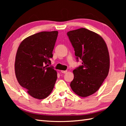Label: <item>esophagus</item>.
I'll return each instance as SVG.
<instances>
[{
  "mask_svg": "<svg viewBox=\"0 0 126 126\" xmlns=\"http://www.w3.org/2000/svg\"><path fill=\"white\" fill-rule=\"evenodd\" d=\"M61 72L63 74H66V73H67V70H62Z\"/></svg>",
  "mask_w": 126,
  "mask_h": 126,
  "instance_id": "1",
  "label": "esophagus"
}]
</instances>
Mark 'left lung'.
<instances>
[{
	"label": "left lung",
	"mask_w": 126,
	"mask_h": 126,
	"mask_svg": "<svg viewBox=\"0 0 126 126\" xmlns=\"http://www.w3.org/2000/svg\"><path fill=\"white\" fill-rule=\"evenodd\" d=\"M77 61L82 65L73 70L70 83L73 92L85 97L96 93L106 79L110 67L107 46L102 37L85 28L68 32Z\"/></svg>",
	"instance_id": "obj_1"
}]
</instances>
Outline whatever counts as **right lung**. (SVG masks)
I'll use <instances>...</instances> for the list:
<instances>
[{
  "label": "right lung",
  "instance_id": "1",
  "mask_svg": "<svg viewBox=\"0 0 126 126\" xmlns=\"http://www.w3.org/2000/svg\"><path fill=\"white\" fill-rule=\"evenodd\" d=\"M57 36V31L41 32L24 39L18 48L15 63L16 78L36 99L47 97L57 79V71L47 67V64L51 63Z\"/></svg>",
  "mask_w": 126,
  "mask_h": 126
}]
</instances>
